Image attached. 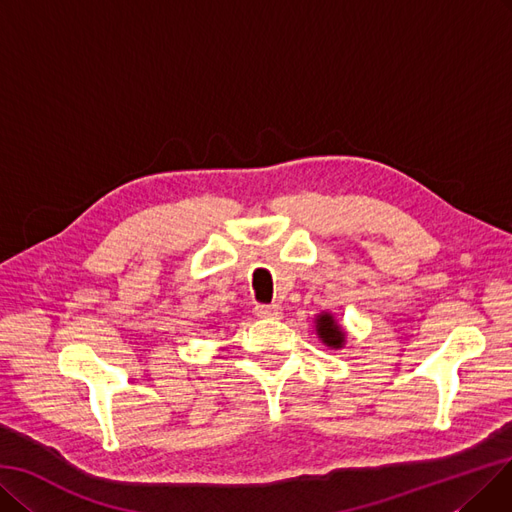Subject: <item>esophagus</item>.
Masks as SVG:
<instances>
[{
    "instance_id": "34e87169",
    "label": "esophagus",
    "mask_w": 512,
    "mask_h": 512,
    "mask_svg": "<svg viewBox=\"0 0 512 512\" xmlns=\"http://www.w3.org/2000/svg\"><path fill=\"white\" fill-rule=\"evenodd\" d=\"M256 315L262 319H279L281 317V306L279 304H258Z\"/></svg>"
}]
</instances>
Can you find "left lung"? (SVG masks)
<instances>
[{
	"mask_svg": "<svg viewBox=\"0 0 512 512\" xmlns=\"http://www.w3.org/2000/svg\"><path fill=\"white\" fill-rule=\"evenodd\" d=\"M315 330H317L319 340L325 346H330V349H342V346H344L346 334H344V330H342V327L338 325V321L330 313H321L315 319Z\"/></svg>",
	"mask_w": 512,
	"mask_h": 512,
	"instance_id": "left-lung-1",
	"label": "left lung"
}]
</instances>
